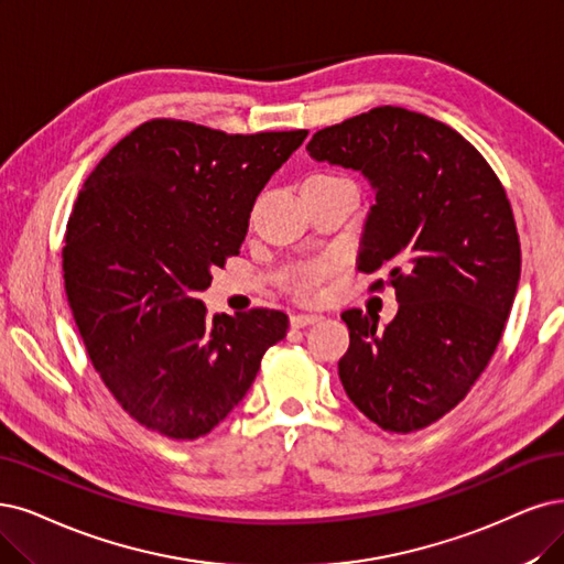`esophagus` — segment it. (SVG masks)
Returning a JSON list of instances; mask_svg holds the SVG:
<instances>
[{"label": "esophagus", "mask_w": 564, "mask_h": 564, "mask_svg": "<svg viewBox=\"0 0 564 564\" xmlns=\"http://www.w3.org/2000/svg\"><path fill=\"white\" fill-rule=\"evenodd\" d=\"M323 316H318V314H293L290 316V325L293 327H306V325H314V323H318Z\"/></svg>", "instance_id": "34e87169"}]
</instances>
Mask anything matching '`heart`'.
Segmentation results:
<instances>
[{
    "label": "heart",
    "mask_w": 564,
    "mask_h": 564,
    "mask_svg": "<svg viewBox=\"0 0 564 564\" xmlns=\"http://www.w3.org/2000/svg\"><path fill=\"white\" fill-rule=\"evenodd\" d=\"M346 178L337 174H314L308 176L304 183H341ZM337 269L335 258H321V260H311L304 264H297L293 269H288L283 274V285L290 290V293L297 297H314L318 293V288L325 283V279Z\"/></svg>",
    "instance_id": "1"
}]
</instances>
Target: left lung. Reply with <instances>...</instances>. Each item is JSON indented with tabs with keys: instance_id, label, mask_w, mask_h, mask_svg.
<instances>
[{
	"instance_id": "left-lung-1",
	"label": "left lung",
	"mask_w": 564,
	"mask_h": 564,
	"mask_svg": "<svg viewBox=\"0 0 564 564\" xmlns=\"http://www.w3.org/2000/svg\"><path fill=\"white\" fill-rule=\"evenodd\" d=\"M306 151L371 183L358 269H383L400 302L383 329L360 308L341 314L344 390L381 430H423L465 400L502 339L520 279L509 197L463 134L402 107L318 130Z\"/></svg>"
}]
</instances>
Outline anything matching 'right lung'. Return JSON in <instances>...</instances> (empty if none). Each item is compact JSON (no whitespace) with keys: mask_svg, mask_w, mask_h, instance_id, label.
<instances>
[{"mask_svg":"<svg viewBox=\"0 0 564 564\" xmlns=\"http://www.w3.org/2000/svg\"><path fill=\"white\" fill-rule=\"evenodd\" d=\"M306 134L155 118L83 183L62 248L67 300L104 386L139 425L178 442L208 434L285 337L283 311L208 321L197 293L239 256L256 197Z\"/></svg>","mask_w":564,"mask_h":564,"instance_id":"add662e5","label":"right lung"}]
</instances>
